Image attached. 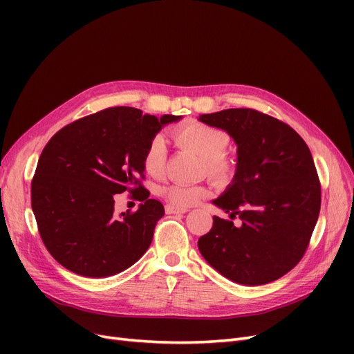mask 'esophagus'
<instances>
[{
	"label": "esophagus",
	"instance_id": "34e87169",
	"mask_svg": "<svg viewBox=\"0 0 354 354\" xmlns=\"http://www.w3.org/2000/svg\"><path fill=\"white\" fill-rule=\"evenodd\" d=\"M187 211H189L187 208H181V207L171 205V203H168V205H165V212H167V214H185V212H187Z\"/></svg>",
	"mask_w": 354,
	"mask_h": 354
}]
</instances>
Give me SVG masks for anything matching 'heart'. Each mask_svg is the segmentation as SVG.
<instances>
[{
	"label": "heart",
	"instance_id": "1",
	"mask_svg": "<svg viewBox=\"0 0 354 354\" xmlns=\"http://www.w3.org/2000/svg\"><path fill=\"white\" fill-rule=\"evenodd\" d=\"M174 140L186 151L203 158V173L218 185H226L238 173V162L232 155L224 152L230 143V136L218 127L199 121H189L178 125L173 131ZM168 152L162 136H153L143 153V168L147 174L159 177L167 168ZM160 195L176 205H194L207 196L202 186L169 185L160 189Z\"/></svg>",
	"mask_w": 354,
	"mask_h": 354
}]
</instances>
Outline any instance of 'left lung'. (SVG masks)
<instances>
[{
  "mask_svg": "<svg viewBox=\"0 0 354 354\" xmlns=\"http://www.w3.org/2000/svg\"><path fill=\"white\" fill-rule=\"evenodd\" d=\"M199 121L238 145V173L212 202L241 226L214 216L198 248L214 269L241 285L279 279L303 259L320 211L312 153L288 124L255 109L203 113Z\"/></svg>",
  "mask_w": 354,
  "mask_h": 354,
  "instance_id": "obj_1",
  "label": "left lung"
}]
</instances>
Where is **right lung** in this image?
Here are the masks:
<instances>
[{
	"label": "right lung",
	"mask_w": 354,
	"mask_h": 354,
	"mask_svg": "<svg viewBox=\"0 0 354 354\" xmlns=\"http://www.w3.org/2000/svg\"><path fill=\"white\" fill-rule=\"evenodd\" d=\"M118 106L63 127L42 149L30 185V203L46 248L57 263L85 277H106L133 266L152 243L164 205L147 199L143 153L165 124ZM128 189L145 203L114 214V195Z\"/></svg>",
	"instance_id": "add662e5"
}]
</instances>
